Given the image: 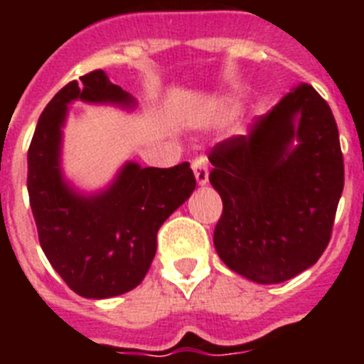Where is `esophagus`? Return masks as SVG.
<instances>
[{
    "instance_id": "1",
    "label": "esophagus",
    "mask_w": 364,
    "mask_h": 364,
    "mask_svg": "<svg viewBox=\"0 0 364 364\" xmlns=\"http://www.w3.org/2000/svg\"><path fill=\"white\" fill-rule=\"evenodd\" d=\"M191 167L193 171H195V176H197L198 184H208V175H210V171H208V160L204 156H197V159L191 160Z\"/></svg>"
}]
</instances>
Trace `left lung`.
<instances>
[{
	"label": "left lung",
	"instance_id": "8db88e82",
	"mask_svg": "<svg viewBox=\"0 0 364 364\" xmlns=\"http://www.w3.org/2000/svg\"><path fill=\"white\" fill-rule=\"evenodd\" d=\"M294 136L299 146L290 150ZM208 159L222 198L213 244L228 268L275 284L319 260L332 237L345 164L332 109L314 87L288 92Z\"/></svg>",
	"mask_w": 364,
	"mask_h": 364
}]
</instances>
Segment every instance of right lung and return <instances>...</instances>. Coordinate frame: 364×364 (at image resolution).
Here are the masks:
<instances>
[{
	"label": "right lung",
	"instance_id": "1",
	"mask_svg": "<svg viewBox=\"0 0 364 364\" xmlns=\"http://www.w3.org/2000/svg\"><path fill=\"white\" fill-rule=\"evenodd\" d=\"M133 102L104 70H91L54 95L28 146L27 189L41 250L74 294L107 299L136 288L156 253V233L184 204L197 180L188 162L140 167L129 162L96 197H80L60 173V140L73 100Z\"/></svg>",
	"mask_w": 364,
	"mask_h": 364
}]
</instances>
